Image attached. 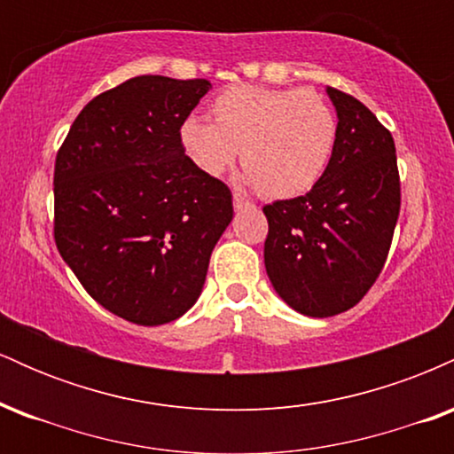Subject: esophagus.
<instances>
[{
	"label": "esophagus",
	"instance_id": "34e87169",
	"mask_svg": "<svg viewBox=\"0 0 454 454\" xmlns=\"http://www.w3.org/2000/svg\"><path fill=\"white\" fill-rule=\"evenodd\" d=\"M232 205H234V209L237 211H243V209H254V205L249 200H245L243 196H239V194H234L232 196Z\"/></svg>",
	"mask_w": 454,
	"mask_h": 454
}]
</instances>
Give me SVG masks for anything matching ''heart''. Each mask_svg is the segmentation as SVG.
Segmentation results:
<instances>
[{
    "label": "heart",
    "mask_w": 454,
    "mask_h": 454,
    "mask_svg": "<svg viewBox=\"0 0 454 454\" xmlns=\"http://www.w3.org/2000/svg\"><path fill=\"white\" fill-rule=\"evenodd\" d=\"M209 114L211 123H181L185 158L198 173L222 176L239 151L247 184L269 200L309 192L335 153L337 114L314 90L234 85L211 102Z\"/></svg>",
    "instance_id": "1"
}]
</instances>
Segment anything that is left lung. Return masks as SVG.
Listing matches in <instances>:
<instances>
[{
	"label": "left lung",
	"instance_id": "left-lung-1",
	"mask_svg": "<svg viewBox=\"0 0 454 454\" xmlns=\"http://www.w3.org/2000/svg\"><path fill=\"white\" fill-rule=\"evenodd\" d=\"M335 153L305 196L264 207V267L275 293L299 314L348 311L376 284L401 207L395 140L378 117L340 90Z\"/></svg>",
	"mask_w": 454,
	"mask_h": 454
}]
</instances>
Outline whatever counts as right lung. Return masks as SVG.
I'll return each instance as SVG.
<instances>
[{
    "label": "right lung",
    "instance_id": "obj_1",
    "mask_svg": "<svg viewBox=\"0 0 454 454\" xmlns=\"http://www.w3.org/2000/svg\"><path fill=\"white\" fill-rule=\"evenodd\" d=\"M207 78L134 76L78 113L55 160V243L82 288L140 326L181 317L232 220V194L185 158Z\"/></svg>",
    "mask_w": 454,
    "mask_h": 454
}]
</instances>
